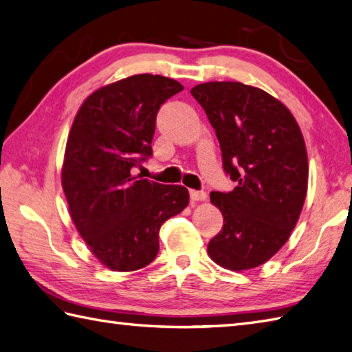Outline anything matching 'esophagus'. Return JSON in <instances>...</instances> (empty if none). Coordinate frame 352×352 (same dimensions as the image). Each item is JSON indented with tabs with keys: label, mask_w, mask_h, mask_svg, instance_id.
Returning a JSON list of instances; mask_svg holds the SVG:
<instances>
[{
	"label": "esophagus",
	"mask_w": 352,
	"mask_h": 352,
	"mask_svg": "<svg viewBox=\"0 0 352 352\" xmlns=\"http://www.w3.org/2000/svg\"><path fill=\"white\" fill-rule=\"evenodd\" d=\"M190 199L192 201H206L207 193L204 190H190Z\"/></svg>",
	"instance_id": "esophagus-1"
}]
</instances>
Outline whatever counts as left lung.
<instances>
[{
	"label": "left lung",
	"instance_id": "1",
	"mask_svg": "<svg viewBox=\"0 0 352 352\" xmlns=\"http://www.w3.org/2000/svg\"><path fill=\"white\" fill-rule=\"evenodd\" d=\"M190 94L214 129L223 170L236 183L231 192L210 193L223 227L207 252L230 271L257 267L287 242L307 195L300 125L272 95L237 81H210Z\"/></svg>",
	"mask_w": 352,
	"mask_h": 352
}]
</instances>
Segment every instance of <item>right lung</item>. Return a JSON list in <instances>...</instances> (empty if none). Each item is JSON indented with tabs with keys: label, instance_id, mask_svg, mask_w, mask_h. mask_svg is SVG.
<instances>
[{
	"label": "right lung",
	"instance_id": "obj_1",
	"mask_svg": "<svg viewBox=\"0 0 352 352\" xmlns=\"http://www.w3.org/2000/svg\"><path fill=\"white\" fill-rule=\"evenodd\" d=\"M182 91L175 80L139 74L89 95L72 122L63 192L80 236L111 271L130 272L151 263L162 223L189 204L184 186L133 175L153 155L160 106Z\"/></svg>",
	"mask_w": 352,
	"mask_h": 352
}]
</instances>
